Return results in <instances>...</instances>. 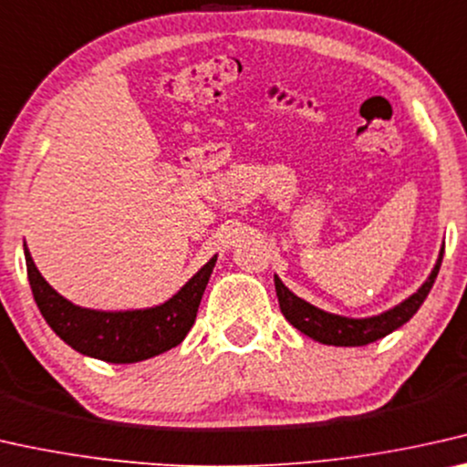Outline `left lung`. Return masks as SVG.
I'll return each mask as SVG.
<instances>
[{
	"label": "left lung",
	"instance_id": "8db88e82",
	"mask_svg": "<svg viewBox=\"0 0 467 467\" xmlns=\"http://www.w3.org/2000/svg\"><path fill=\"white\" fill-rule=\"evenodd\" d=\"M442 254L444 247L441 249V255H438L432 275H430L428 281L417 289V294H413L409 300L379 317L348 318L331 315V312L317 308V306L304 302L302 297L291 294V291L281 283V278L275 276L278 306H281L283 317L287 318L296 329H300L304 336L317 339V342L327 346H367L375 342V339L386 337L388 333H392L394 329H399V327L405 325L409 318L420 310V306L428 297L430 289H432L438 270H441Z\"/></svg>",
	"mask_w": 467,
	"mask_h": 467
}]
</instances>
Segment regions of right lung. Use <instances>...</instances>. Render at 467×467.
<instances>
[{
    "label": "right lung",
    "mask_w": 467,
    "mask_h": 467,
    "mask_svg": "<svg viewBox=\"0 0 467 467\" xmlns=\"http://www.w3.org/2000/svg\"><path fill=\"white\" fill-rule=\"evenodd\" d=\"M25 260L35 302L56 336L86 357L125 365L152 358L182 342L197 318L215 255L171 300L155 308L128 312L79 308L46 283L26 247Z\"/></svg>",
    "instance_id": "obj_1"
}]
</instances>
